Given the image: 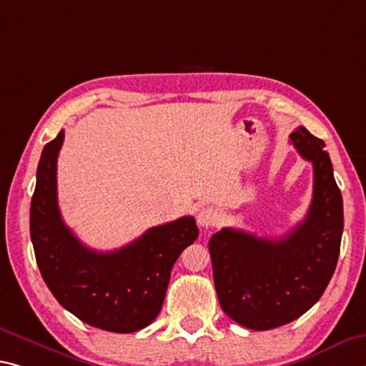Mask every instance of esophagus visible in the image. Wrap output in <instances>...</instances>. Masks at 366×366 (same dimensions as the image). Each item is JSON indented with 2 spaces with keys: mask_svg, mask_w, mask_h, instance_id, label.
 I'll return each mask as SVG.
<instances>
[{
  "mask_svg": "<svg viewBox=\"0 0 366 366\" xmlns=\"http://www.w3.org/2000/svg\"><path fill=\"white\" fill-rule=\"evenodd\" d=\"M219 222V213L217 208L210 205L202 207L199 213H197V223H199L202 228H210V226L218 224Z\"/></svg>",
  "mask_w": 366,
  "mask_h": 366,
  "instance_id": "obj_1",
  "label": "esophagus"
}]
</instances>
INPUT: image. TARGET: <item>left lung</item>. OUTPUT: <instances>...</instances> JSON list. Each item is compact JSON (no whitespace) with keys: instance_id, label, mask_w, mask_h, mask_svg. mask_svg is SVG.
<instances>
[{"instance_id":"left-lung-1","label":"left lung","mask_w":366,"mask_h":366,"mask_svg":"<svg viewBox=\"0 0 366 366\" xmlns=\"http://www.w3.org/2000/svg\"><path fill=\"white\" fill-rule=\"evenodd\" d=\"M290 140L315 171L306 218L278 239L223 228L208 242L219 305L233 321L254 330L283 326L316 305L340 252L344 205L326 144L305 127Z\"/></svg>"}]
</instances>
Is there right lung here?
Returning <instances> with one entry per match:
<instances>
[{
  "label": "right lung",
  "instance_id": "add662e5",
  "mask_svg": "<svg viewBox=\"0 0 366 366\" xmlns=\"http://www.w3.org/2000/svg\"><path fill=\"white\" fill-rule=\"evenodd\" d=\"M65 132L44 147L31 202V239L51 295L89 326L135 332L159 315L171 270L199 237L194 217L149 228L110 252L84 246L63 222L56 199V159Z\"/></svg>",
  "mask_w": 366,
  "mask_h": 366
}]
</instances>
